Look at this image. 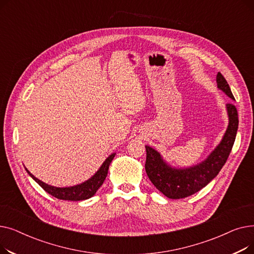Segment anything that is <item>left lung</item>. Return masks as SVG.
Returning <instances> with one entry per match:
<instances>
[{
    "mask_svg": "<svg viewBox=\"0 0 254 254\" xmlns=\"http://www.w3.org/2000/svg\"><path fill=\"white\" fill-rule=\"evenodd\" d=\"M218 89L230 99L235 98L224 77L218 72L216 76ZM229 117V125L220 142L204 161L190 167L178 168L170 165L161 152L149 145H146L145 170L155 188L169 198H183L190 196L214 179L228 159L234 145L238 130V112L233 104L225 105Z\"/></svg>",
    "mask_w": 254,
    "mask_h": 254,
    "instance_id": "left-lung-1",
    "label": "left lung"
}]
</instances>
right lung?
Segmentation results:
<instances>
[{
    "instance_id": "right-lung-1",
    "label": "right lung",
    "mask_w": 254,
    "mask_h": 254,
    "mask_svg": "<svg viewBox=\"0 0 254 254\" xmlns=\"http://www.w3.org/2000/svg\"><path fill=\"white\" fill-rule=\"evenodd\" d=\"M115 154L116 153L113 152L107 157L105 159V162L102 164V166L99 168V170L89 179L85 180L82 183H79L73 186H65V188H58V186L49 185L36 178L28 169L25 167L24 168L25 171L28 172V174L41 186L46 192H48L52 196L60 199H64V201H83V199H87L95 195L97 190L101 188V185L107 177V174H108L109 166L113 161Z\"/></svg>"
}]
</instances>
